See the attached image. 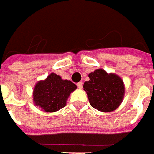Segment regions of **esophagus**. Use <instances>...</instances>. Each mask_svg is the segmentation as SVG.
Instances as JSON below:
<instances>
[{"label": "esophagus", "mask_w": 154, "mask_h": 154, "mask_svg": "<svg viewBox=\"0 0 154 154\" xmlns=\"http://www.w3.org/2000/svg\"><path fill=\"white\" fill-rule=\"evenodd\" d=\"M77 87L79 88V89H82L83 88V83L82 82H79V83H77Z\"/></svg>", "instance_id": "obj_1"}]
</instances>
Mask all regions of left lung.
I'll return each mask as SVG.
<instances>
[{
	"instance_id": "left-lung-1",
	"label": "left lung",
	"mask_w": 154,
	"mask_h": 154,
	"mask_svg": "<svg viewBox=\"0 0 154 154\" xmlns=\"http://www.w3.org/2000/svg\"><path fill=\"white\" fill-rule=\"evenodd\" d=\"M89 81L84 84L90 105L101 112H112L123 101L125 88L119 75L108 74L102 69L89 74Z\"/></svg>"
}]
</instances>
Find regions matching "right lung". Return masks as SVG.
I'll list each match as a JSON object with an SVG mask.
<instances>
[{"label": "right lung", "mask_w": 154, "mask_h": 154, "mask_svg": "<svg viewBox=\"0 0 154 154\" xmlns=\"http://www.w3.org/2000/svg\"><path fill=\"white\" fill-rule=\"evenodd\" d=\"M77 86L70 80L62 79L60 75L51 73L45 80H40L35 86L33 101L35 105L45 112H56L66 105L70 93Z\"/></svg>", "instance_id": "add662e5"}]
</instances>
